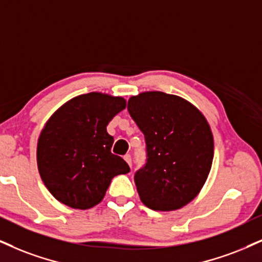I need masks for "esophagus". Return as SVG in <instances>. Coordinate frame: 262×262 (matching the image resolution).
<instances>
[{
	"label": "esophagus",
	"mask_w": 262,
	"mask_h": 262,
	"mask_svg": "<svg viewBox=\"0 0 262 262\" xmlns=\"http://www.w3.org/2000/svg\"><path fill=\"white\" fill-rule=\"evenodd\" d=\"M124 159L126 160V163H127L128 165H130V167H131L132 166V158H131L130 154H126V156L124 157Z\"/></svg>",
	"instance_id": "34e87169"
}]
</instances>
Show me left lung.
Returning a JSON list of instances; mask_svg holds the SVG:
<instances>
[{
	"mask_svg": "<svg viewBox=\"0 0 262 262\" xmlns=\"http://www.w3.org/2000/svg\"><path fill=\"white\" fill-rule=\"evenodd\" d=\"M127 111L146 141V163L134 176L142 203L180 209L198 194L211 169L209 124L190 103L158 91L131 97Z\"/></svg>",
	"mask_w": 262,
	"mask_h": 262,
	"instance_id": "obj_1",
	"label": "left lung"
}]
</instances>
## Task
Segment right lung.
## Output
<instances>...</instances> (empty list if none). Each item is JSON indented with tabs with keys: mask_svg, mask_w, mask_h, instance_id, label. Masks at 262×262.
I'll return each mask as SVG.
<instances>
[{
	"mask_svg": "<svg viewBox=\"0 0 262 262\" xmlns=\"http://www.w3.org/2000/svg\"><path fill=\"white\" fill-rule=\"evenodd\" d=\"M121 97L91 92L60 106L47 121L37 144L41 179L52 195L74 209H90L104 198L114 176L130 166L112 153L106 126L125 109Z\"/></svg>",
	"mask_w": 262,
	"mask_h": 262,
	"instance_id": "add662e5",
	"label": "right lung"
}]
</instances>
